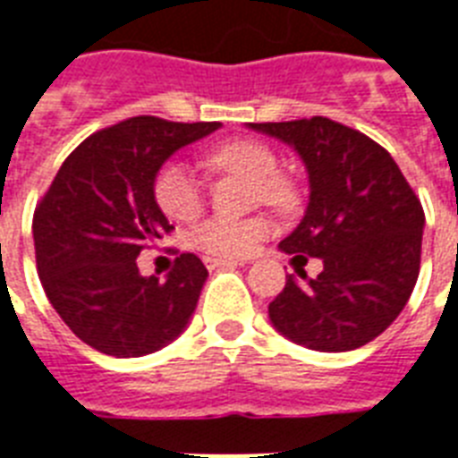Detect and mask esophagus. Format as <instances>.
<instances>
[{
	"mask_svg": "<svg viewBox=\"0 0 458 458\" xmlns=\"http://www.w3.org/2000/svg\"><path fill=\"white\" fill-rule=\"evenodd\" d=\"M204 264H207L208 271H214V268H221V266H237V261H228V259L207 257V259H204Z\"/></svg>",
	"mask_w": 458,
	"mask_h": 458,
	"instance_id": "esophagus-1",
	"label": "esophagus"
}]
</instances>
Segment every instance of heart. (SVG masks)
I'll use <instances>...</instances> for the list:
<instances>
[{"mask_svg":"<svg viewBox=\"0 0 458 458\" xmlns=\"http://www.w3.org/2000/svg\"><path fill=\"white\" fill-rule=\"evenodd\" d=\"M207 161L218 171L242 173L257 180L259 199L273 207H285L293 199V187L278 175V157L259 140H230L214 147ZM154 199L173 221H192L204 208V192L197 175L182 161H165L154 178ZM273 235V223L266 216L223 218L214 216L194 225L187 235L190 247L214 259H244Z\"/></svg>","mask_w":458,"mask_h":458,"instance_id":"heart-1","label":"heart"}]
</instances>
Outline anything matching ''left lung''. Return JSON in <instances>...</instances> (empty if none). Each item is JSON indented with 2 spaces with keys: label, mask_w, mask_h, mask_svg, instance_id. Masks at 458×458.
<instances>
[{
  "label": "left lung",
  "mask_w": 458,
  "mask_h": 458,
  "mask_svg": "<svg viewBox=\"0 0 458 458\" xmlns=\"http://www.w3.org/2000/svg\"><path fill=\"white\" fill-rule=\"evenodd\" d=\"M304 158L311 197L285 254L323 259L316 278H287L268 304L278 333L316 352H349L397 318L420 271L426 214L390 152L326 116L250 123ZM306 259V257H301Z\"/></svg>",
  "instance_id": "1"
}]
</instances>
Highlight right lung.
Wrapping results in <instances>:
<instances>
[{"mask_svg": "<svg viewBox=\"0 0 458 458\" xmlns=\"http://www.w3.org/2000/svg\"><path fill=\"white\" fill-rule=\"evenodd\" d=\"M218 128L125 118L82 140L38 201L32 237L47 300L97 352L145 356L185 330L208 276L199 257H175L165 280L145 278L135 259L173 230L154 199L157 171Z\"/></svg>", "mask_w": 458, "mask_h": 458, "instance_id": "1", "label": "right lung"}]
</instances>
